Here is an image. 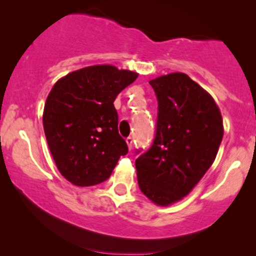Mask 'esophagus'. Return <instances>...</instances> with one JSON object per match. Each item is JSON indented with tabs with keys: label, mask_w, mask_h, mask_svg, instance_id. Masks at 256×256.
Listing matches in <instances>:
<instances>
[{
	"label": "esophagus",
	"mask_w": 256,
	"mask_h": 256,
	"mask_svg": "<svg viewBox=\"0 0 256 256\" xmlns=\"http://www.w3.org/2000/svg\"><path fill=\"white\" fill-rule=\"evenodd\" d=\"M126 144H128V149H132V146H134V138L132 137H128L126 138Z\"/></svg>",
	"instance_id": "obj_1"
}]
</instances>
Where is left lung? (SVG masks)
<instances>
[{"instance_id":"1","label":"left lung","mask_w":256,"mask_h":256,"mask_svg":"<svg viewBox=\"0 0 256 256\" xmlns=\"http://www.w3.org/2000/svg\"><path fill=\"white\" fill-rule=\"evenodd\" d=\"M149 84L158 104L156 134L134 165L140 192L166 207L189 195L212 166L224 126L210 94L185 73L161 76Z\"/></svg>"}]
</instances>
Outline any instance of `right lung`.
<instances>
[{"label":"right lung","instance_id":"right-lung-1","mask_svg":"<svg viewBox=\"0 0 256 256\" xmlns=\"http://www.w3.org/2000/svg\"><path fill=\"white\" fill-rule=\"evenodd\" d=\"M137 77L112 64H95L68 73L52 86L44 104V134L58 170L73 185L102 183L128 154L113 104Z\"/></svg>","mask_w":256,"mask_h":256}]
</instances>
